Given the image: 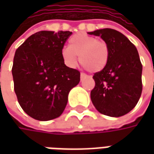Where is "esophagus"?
<instances>
[{
	"mask_svg": "<svg viewBox=\"0 0 154 154\" xmlns=\"http://www.w3.org/2000/svg\"><path fill=\"white\" fill-rule=\"evenodd\" d=\"M80 76H81V80H82L83 78H85V77H87V75H86V74H84V73H81Z\"/></svg>",
	"mask_w": 154,
	"mask_h": 154,
	"instance_id": "34e87169",
	"label": "esophagus"
}]
</instances>
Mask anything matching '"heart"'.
Returning <instances> with one entry per match:
<instances>
[{
    "mask_svg": "<svg viewBox=\"0 0 154 154\" xmlns=\"http://www.w3.org/2000/svg\"><path fill=\"white\" fill-rule=\"evenodd\" d=\"M110 46L106 41L84 33L74 35L68 41L67 48L62 51L64 62L74 67L79 56L80 63L91 72H97L103 70L109 63Z\"/></svg>",
    "mask_w": 154,
    "mask_h": 154,
    "instance_id": "heart-1",
    "label": "heart"
}]
</instances>
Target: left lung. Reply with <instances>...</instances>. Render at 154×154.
<instances>
[{
  "label": "left lung",
  "mask_w": 154,
  "mask_h": 154,
  "mask_svg": "<svg viewBox=\"0 0 154 154\" xmlns=\"http://www.w3.org/2000/svg\"><path fill=\"white\" fill-rule=\"evenodd\" d=\"M89 35L100 36L110 49L109 63L93 75L91 99L100 113L119 117L129 113L142 93L143 66L136 47L120 32L101 29Z\"/></svg>",
  "instance_id": "8db88e82"
}]
</instances>
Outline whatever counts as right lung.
Returning a JSON list of instances; mask_svg holds the SVG:
<instances>
[{
    "label": "right lung",
    "mask_w": 154,
    "mask_h": 154,
    "mask_svg": "<svg viewBox=\"0 0 154 154\" xmlns=\"http://www.w3.org/2000/svg\"><path fill=\"white\" fill-rule=\"evenodd\" d=\"M72 32L39 31L16 49L12 66L14 90L23 110L42 121L63 114L80 72L64 64L62 51Z\"/></svg>",
    "instance_id": "add662e5"
}]
</instances>
